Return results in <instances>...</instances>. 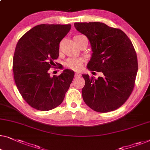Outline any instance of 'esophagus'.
I'll list each match as a JSON object with an SVG mask.
<instances>
[{"label": "esophagus", "instance_id": "34e87169", "mask_svg": "<svg viewBox=\"0 0 150 150\" xmlns=\"http://www.w3.org/2000/svg\"><path fill=\"white\" fill-rule=\"evenodd\" d=\"M80 76H81V74H79V73H75L74 77L75 78H78V77H80Z\"/></svg>", "mask_w": 150, "mask_h": 150}]
</instances>
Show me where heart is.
Returning a JSON list of instances; mask_svg holds the SVG:
<instances>
[{"instance_id": "heart-1", "label": "heart", "mask_w": 150, "mask_h": 150, "mask_svg": "<svg viewBox=\"0 0 150 150\" xmlns=\"http://www.w3.org/2000/svg\"><path fill=\"white\" fill-rule=\"evenodd\" d=\"M82 38H85L84 35H76L74 39L75 42H78ZM83 60L82 59H76V58H70L65 62V66L68 69L73 71H80L83 67Z\"/></svg>"}]
</instances>
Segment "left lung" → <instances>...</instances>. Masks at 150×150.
Returning <instances> with one entry per match:
<instances>
[{
    "instance_id": "8db88e82",
    "label": "left lung",
    "mask_w": 150,
    "mask_h": 150,
    "mask_svg": "<svg viewBox=\"0 0 150 150\" xmlns=\"http://www.w3.org/2000/svg\"><path fill=\"white\" fill-rule=\"evenodd\" d=\"M74 26L88 38L91 71L103 73L95 79L82 74V98L95 112H109L122 106L133 92L138 70L137 56L131 40L118 28L101 22H77Z\"/></svg>"
}]
</instances>
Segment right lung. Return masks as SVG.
<instances>
[{
	"mask_svg": "<svg viewBox=\"0 0 150 150\" xmlns=\"http://www.w3.org/2000/svg\"><path fill=\"white\" fill-rule=\"evenodd\" d=\"M70 29V24L38 25L17 42L13 61L15 82L23 99L34 109L49 111L59 106L72 82L74 71L71 70L59 76L49 74L59 57L61 40ZM56 64L55 68H62Z\"/></svg>",
	"mask_w": 150,
	"mask_h": 150,
	"instance_id": "1",
	"label": "right lung"
}]
</instances>
